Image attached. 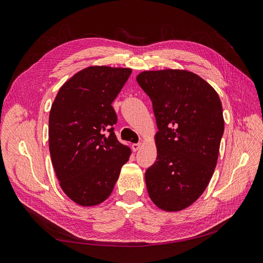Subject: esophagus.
<instances>
[{"instance_id":"1","label":"esophagus","mask_w":263,"mask_h":263,"mask_svg":"<svg viewBox=\"0 0 263 263\" xmlns=\"http://www.w3.org/2000/svg\"><path fill=\"white\" fill-rule=\"evenodd\" d=\"M140 147H141V144H140V142H137V144H133V145H132V149H133V151H137V150H139V149H140Z\"/></svg>"}]
</instances>
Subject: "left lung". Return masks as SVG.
Wrapping results in <instances>:
<instances>
[{
	"label": "left lung",
	"instance_id": "left-lung-1",
	"mask_svg": "<svg viewBox=\"0 0 263 263\" xmlns=\"http://www.w3.org/2000/svg\"><path fill=\"white\" fill-rule=\"evenodd\" d=\"M137 82L153 102L157 159L145 173L159 209H186L208 187L217 163L224 117L218 94L186 70L144 71Z\"/></svg>",
	"mask_w": 263,
	"mask_h": 263
}]
</instances>
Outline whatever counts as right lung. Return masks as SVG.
I'll return each instance as SVG.
<instances>
[{
    "instance_id": "add662e5",
    "label": "right lung",
    "mask_w": 263,
    "mask_h": 263,
    "mask_svg": "<svg viewBox=\"0 0 263 263\" xmlns=\"http://www.w3.org/2000/svg\"><path fill=\"white\" fill-rule=\"evenodd\" d=\"M132 69L93 66L63 84L49 114V151L69 198L94 206L112 193L130 149L116 138L113 101Z\"/></svg>"
}]
</instances>
